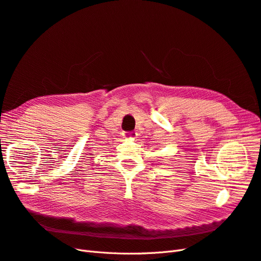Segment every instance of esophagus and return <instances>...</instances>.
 Wrapping results in <instances>:
<instances>
[{
	"label": "esophagus",
	"mask_w": 261,
	"mask_h": 261,
	"mask_svg": "<svg viewBox=\"0 0 261 261\" xmlns=\"http://www.w3.org/2000/svg\"><path fill=\"white\" fill-rule=\"evenodd\" d=\"M123 138H125V139H133V138H136V133L135 132H131V131L123 132Z\"/></svg>",
	"instance_id": "obj_1"
}]
</instances>
